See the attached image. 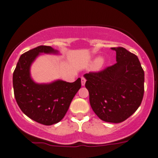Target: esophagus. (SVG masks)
Here are the masks:
<instances>
[{
	"instance_id": "obj_1",
	"label": "esophagus",
	"mask_w": 158,
	"mask_h": 158,
	"mask_svg": "<svg viewBox=\"0 0 158 158\" xmlns=\"http://www.w3.org/2000/svg\"><path fill=\"white\" fill-rule=\"evenodd\" d=\"M85 82H86V79H85L84 77H82V79H81V82H82V85L84 86L85 84Z\"/></svg>"
}]
</instances>
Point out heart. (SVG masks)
Instances as JSON below:
<instances>
[{
    "label": "heart",
    "instance_id": "b5f03b06",
    "mask_svg": "<svg viewBox=\"0 0 158 158\" xmlns=\"http://www.w3.org/2000/svg\"><path fill=\"white\" fill-rule=\"evenodd\" d=\"M104 65H105L104 61L103 60L102 58L101 57H97L96 58H94L92 62V67H96V69H98V70L102 69L104 67Z\"/></svg>",
    "mask_w": 158,
    "mask_h": 158
}]
</instances>
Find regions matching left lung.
<instances>
[{
  "label": "left lung",
  "mask_w": 158,
  "mask_h": 158,
  "mask_svg": "<svg viewBox=\"0 0 158 158\" xmlns=\"http://www.w3.org/2000/svg\"><path fill=\"white\" fill-rule=\"evenodd\" d=\"M111 49L116 51L117 63L84 76L93 111L103 121L119 123L140 106L145 73L137 56L122 47Z\"/></svg>",
  "instance_id": "1"
}]
</instances>
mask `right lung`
I'll list each match as a JSON object with an SVG mask.
<instances>
[{
    "instance_id": "1",
    "label": "right lung",
    "mask_w": 158,
    "mask_h": 158,
    "mask_svg": "<svg viewBox=\"0 0 158 158\" xmlns=\"http://www.w3.org/2000/svg\"><path fill=\"white\" fill-rule=\"evenodd\" d=\"M41 54H58L59 51L51 46L41 45L22 54L13 72V91L17 104L27 117L51 126L64 117L81 88V79L74 82L58 79L50 83H36L31 77L30 68Z\"/></svg>"
}]
</instances>
